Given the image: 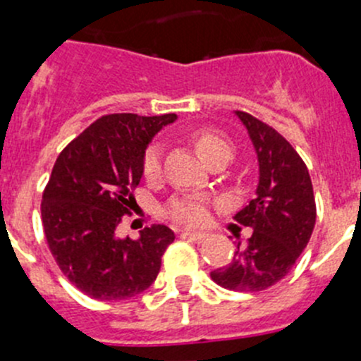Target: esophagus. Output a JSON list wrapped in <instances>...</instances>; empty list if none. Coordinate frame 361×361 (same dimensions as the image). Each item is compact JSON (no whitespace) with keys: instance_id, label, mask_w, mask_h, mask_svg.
<instances>
[{"instance_id":"esophagus-1","label":"esophagus","mask_w":361,"mask_h":361,"mask_svg":"<svg viewBox=\"0 0 361 361\" xmlns=\"http://www.w3.org/2000/svg\"><path fill=\"white\" fill-rule=\"evenodd\" d=\"M183 235H187V238L194 239V241H197V243H201L207 238L206 232H197V231H185Z\"/></svg>"}]
</instances>
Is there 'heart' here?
<instances>
[{"label":"heart","instance_id":"b5f03b06","mask_svg":"<svg viewBox=\"0 0 361 361\" xmlns=\"http://www.w3.org/2000/svg\"><path fill=\"white\" fill-rule=\"evenodd\" d=\"M194 145L197 148L199 155L206 162H211V160L221 154H231V143L227 141V137H224L216 130H197L194 134ZM160 173H162V148H160V145L154 143L145 152L143 176L145 180L155 181L160 176ZM167 214L173 220L180 221V224L201 225L207 220L209 206H207L206 199L199 197V195H185V197H180L171 202Z\"/></svg>","mask_w":361,"mask_h":361}]
</instances>
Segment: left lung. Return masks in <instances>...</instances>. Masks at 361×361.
Masks as SVG:
<instances>
[{
    "mask_svg": "<svg viewBox=\"0 0 361 361\" xmlns=\"http://www.w3.org/2000/svg\"><path fill=\"white\" fill-rule=\"evenodd\" d=\"M258 159L255 199L234 220L253 228L248 245L211 272L216 285L234 292H262L281 281L307 246L316 224V202L307 166L281 134L246 111H235Z\"/></svg>",
    "mask_w": 361,
    "mask_h": 361,
    "instance_id": "left-lung-1",
    "label": "left lung"
}]
</instances>
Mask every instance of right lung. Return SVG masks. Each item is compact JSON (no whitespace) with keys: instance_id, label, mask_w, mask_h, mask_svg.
<instances>
[{"instance_id":"obj_1","label":"right lung","mask_w":361,"mask_h":361,"mask_svg":"<svg viewBox=\"0 0 361 361\" xmlns=\"http://www.w3.org/2000/svg\"><path fill=\"white\" fill-rule=\"evenodd\" d=\"M174 113L104 115L59 154L43 192L47 243L69 283L96 300L136 297L157 278L160 260L174 241L166 225H152L140 239L116 235L123 214L136 204L152 137Z\"/></svg>"}]
</instances>
